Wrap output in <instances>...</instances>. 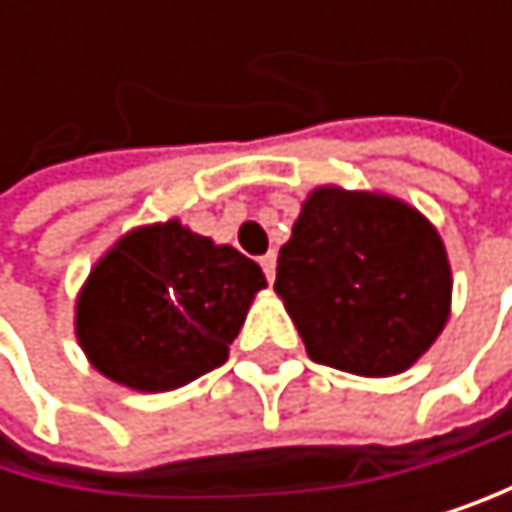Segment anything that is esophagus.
I'll return each instance as SVG.
<instances>
[{"instance_id":"1","label":"esophagus","mask_w":512,"mask_h":512,"mask_svg":"<svg viewBox=\"0 0 512 512\" xmlns=\"http://www.w3.org/2000/svg\"><path fill=\"white\" fill-rule=\"evenodd\" d=\"M261 267H264L267 279L273 282V276H276V251H267V254H264V258H261Z\"/></svg>"}]
</instances>
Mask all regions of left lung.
Returning a JSON list of instances; mask_svg holds the SVG:
<instances>
[{
  "label": "left lung",
  "instance_id": "obj_1",
  "mask_svg": "<svg viewBox=\"0 0 512 512\" xmlns=\"http://www.w3.org/2000/svg\"><path fill=\"white\" fill-rule=\"evenodd\" d=\"M273 288L307 356L362 378L411 368L451 313L439 230L415 205L378 190H310L279 248Z\"/></svg>",
  "mask_w": 512,
  "mask_h": 512
}]
</instances>
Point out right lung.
Returning <instances> with one entry per match:
<instances>
[{"label":"right lung","mask_w":512,"mask_h":512,"mask_svg":"<svg viewBox=\"0 0 512 512\" xmlns=\"http://www.w3.org/2000/svg\"><path fill=\"white\" fill-rule=\"evenodd\" d=\"M264 270L178 218L134 227L97 258L76 294V341L104 378L165 393L230 356Z\"/></svg>","instance_id":"1"}]
</instances>
